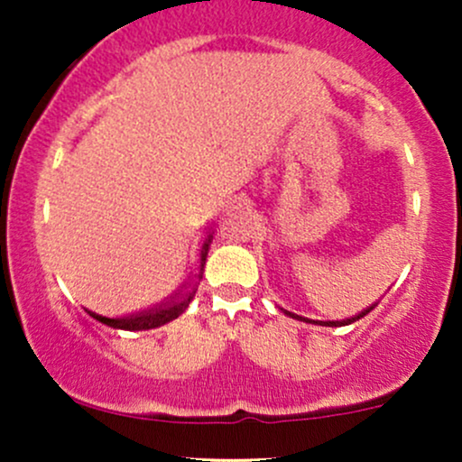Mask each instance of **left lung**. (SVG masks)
Segmentation results:
<instances>
[{
    "instance_id": "left-lung-1",
    "label": "left lung",
    "mask_w": 462,
    "mask_h": 462,
    "mask_svg": "<svg viewBox=\"0 0 462 462\" xmlns=\"http://www.w3.org/2000/svg\"><path fill=\"white\" fill-rule=\"evenodd\" d=\"M375 306H378V301H375V304H371V306H369V309H365L363 312H358V315L349 317V319H343V321H315V319H309V317H301V315H295V312H289V310H284V309H282V312H284V315L293 317V319H298V321H306V323H315V326H330V328H338V326H349V323L358 321V319H360V317L369 315V312H371V310H374V309H375Z\"/></svg>"
}]
</instances>
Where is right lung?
<instances>
[{
    "label": "right lung",
    "instance_id": "add662e5",
    "mask_svg": "<svg viewBox=\"0 0 462 462\" xmlns=\"http://www.w3.org/2000/svg\"><path fill=\"white\" fill-rule=\"evenodd\" d=\"M213 235L215 232H208V236H206L204 243H201L198 273H195L193 282H189L187 286H184V291H180L173 300L164 301V304H161V306H153V309H150V310H143V312H139V315H128V317H104V315H97V312H93V310H87V312L93 317V319L102 321V323H106V326L115 328V330H130V332L152 330V328H161V326H164V323L178 319V317L189 309L190 300L195 298V293H198L201 275H204L206 256H208L210 243H213Z\"/></svg>",
    "mask_w": 462,
    "mask_h": 462
}]
</instances>
